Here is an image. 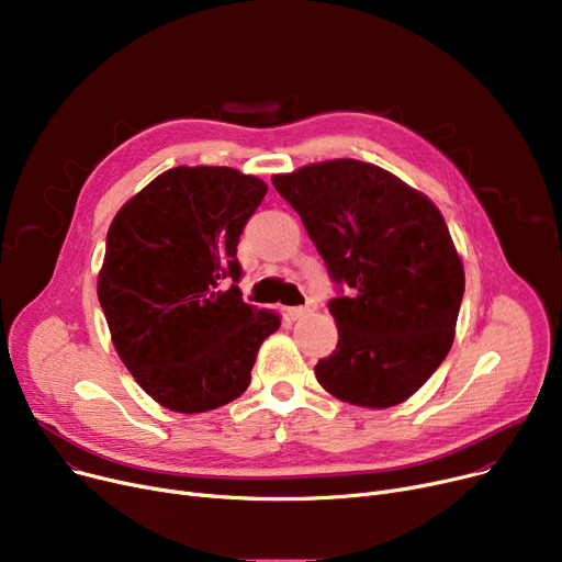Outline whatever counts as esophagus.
Here are the masks:
<instances>
[{
    "label": "esophagus",
    "instance_id": "obj_1",
    "mask_svg": "<svg viewBox=\"0 0 562 562\" xmlns=\"http://www.w3.org/2000/svg\"><path fill=\"white\" fill-rule=\"evenodd\" d=\"M310 312H314V303H310V305H305V307H289V310H286V316H289L291 321H299V318L307 316Z\"/></svg>",
    "mask_w": 562,
    "mask_h": 562
}]
</instances>
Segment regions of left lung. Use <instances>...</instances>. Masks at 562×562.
<instances>
[{
  "instance_id": "8db88e82",
  "label": "left lung",
  "mask_w": 562,
  "mask_h": 562,
  "mask_svg": "<svg viewBox=\"0 0 562 562\" xmlns=\"http://www.w3.org/2000/svg\"><path fill=\"white\" fill-rule=\"evenodd\" d=\"M271 182L333 280L352 289L330 303L339 341L314 367L318 385L371 409L407 401L456 337L464 266L445 216L422 191L358 159L307 164Z\"/></svg>"
}]
</instances>
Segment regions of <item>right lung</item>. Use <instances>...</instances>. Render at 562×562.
<instances>
[{"mask_svg": "<svg viewBox=\"0 0 562 562\" xmlns=\"http://www.w3.org/2000/svg\"><path fill=\"white\" fill-rule=\"evenodd\" d=\"M263 180L227 166H177L113 216L98 299L113 348L147 396L195 415L239 398L280 314L241 301L236 244Z\"/></svg>", "mask_w": 562, "mask_h": 562, "instance_id": "obj_1", "label": "right lung"}]
</instances>
